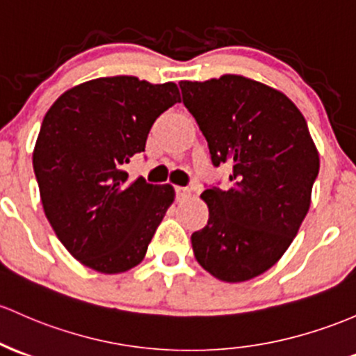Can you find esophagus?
Returning <instances> with one entry per match:
<instances>
[{"instance_id":"1","label":"esophagus","mask_w":356,"mask_h":356,"mask_svg":"<svg viewBox=\"0 0 356 356\" xmlns=\"http://www.w3.org/2000/svg\"><path fill=\"white\" fill-rule=\"evenodd\" d=\"M189 196H191V191L187 189V187H175V197H177L179 201L187 199Z\"/></svg>"}]
</instances>
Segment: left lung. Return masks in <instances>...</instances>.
<instances>
[{
  "mask_svg": "<svg viewBox=\"0 0 356 356\" xmlns=\"http://www.w3.org/2000/svg\"><path fill=\"white\" fill-rule=\"evenodd\" d=\"M179 86L213 165L233 169L228 191L211 186L201 194L209 220L191 236L194 255L216 279L250 280L275 265L298 235L318 150L302 113L277 89L235 74Z\"/></svg>",
  "mask_w": 356,
  "mask_h": 356,
  "instance_id": "obj_1",
  "label": "left lung"
}]
</instances>
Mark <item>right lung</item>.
Wrapping results in <instances>:
<instances>
[{
	"mask_svg": "<svg viewBox=\"0 0 356 356\" xmlns=\"http://www.w3.org/2000/svg\"><path fill=\"white\" fill-rule=\"evenodd\" d=\"M175 103L181 95L174 83L115 76L69 89L47 111L33 150L35 177L47 220L86 267L120 273L145 257L174 189L130 181L123 167L145 152L152 124Z\"/></svg>",
	"mask_w": 356,
	"mask_h": 356,
	"instance_id": "obj_1",
	"label": "right lung"
}]
</instances>
